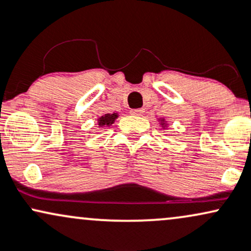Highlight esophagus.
<instances>
[{
  "label": "esophagus",
  "instance_id": "1",
  "mask_svg": "<svg viewBox=\"0 0 251 251\" xmlns=\"http://www.w3.org/2000/svg\"><path fill=\"white\" fill-rule=\"evenodd\" d=\"M144 113V109H131L130 114L131 115H136V116H141Z\"/></svg>",
  "mask_w": 251,
  "mask_h": 251
}]
</instances>
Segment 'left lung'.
Instances as JSON below:
<instances>
[{
  "label": "left lung",
  "instance_id": "1",
  "mask_svg": "<svg viewBox=\"0 0 251 251\" xmlns=\"http://www.w3.org/2000/svg\"><path fill=\"white\" fill-rule=\"evenodd\" d=\"M157 121H158V122H160V123H158V125L162 126V129H163V130H167L168 126H169V123L167 122L166 119H164V117H161V119H157Z\"/></svg>",
  "mask_w": 251,
  "mask_h": 251
}]
</instances>
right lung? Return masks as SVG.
<instances>
[{"instance_id": "add662e5", "label": "right lung", "mask_w": 251, "mask_h": 251, "mask_svg": "<svg viewBox=\"0 0 251 251\" xmlns=\"http://www.w3.org/2000/svg\"><path fill=\"white\" fill-rule=\"evenodd\" d=\"M117 117H119V114L117 113L102 115V116H100L99 119H97V126H99L100 128H103V126H110Z\"/></svg>"}]
</instances>
